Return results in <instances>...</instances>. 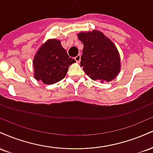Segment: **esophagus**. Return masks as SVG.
Returning a JSON list of instances; mask_svg holds the SVG:
<instances>
[{
    "instance_id": "34e87169",
    "label": "esophagus",
    "mask_w": 153,
    "mask_h": 153,
    "mask_svg": "<svg viewBox=\"0 0 153 153\" xmlns=\"http://www.w3.org/2000/svg\"><path fill=\"white\" fill-rule=\"evenodd\" d=\"M75 61H76L77 62H80V54L77 55L76 57H75Z\"/></svg>"
}]
</instances>
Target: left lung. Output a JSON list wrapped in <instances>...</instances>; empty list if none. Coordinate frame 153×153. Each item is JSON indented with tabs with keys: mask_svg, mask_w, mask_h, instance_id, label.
Instances as JSON below:
<instances>
[{
	"mask_svg": "<svg viewBox=\"0 0 153 153\" xmlns=\"http://www.w3.org/2000/svg\"><path fill=\"white\" fill-rule=\"evenodd\" d=\"M78 38L83 44L80 65L94 80L111 81L121 69L119 51L113 42L101 31H80Z\"/></svg>",
	"mask_w": 153,
	"mask_h": 153,
	"instance_id": "8db88e82",
	"label": "left lung"
}]
</instances>
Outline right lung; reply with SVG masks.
<instances>
[{"label":"right lung","mask_w":153,"mask_h":153,"mask_svg":"<svg viewBox=\"0 0 153 153\" xmlns=\"http://www.w3.org/2000/svg\"><path fill=\"white\" fill-rule=\"evenodd\" d=\"M75 60L71 58L57 39H50L39 48L33 60L34 77L47 85L60 81Z\"/></svg>","instance_id":"right-lung-1"}]
</instances>
